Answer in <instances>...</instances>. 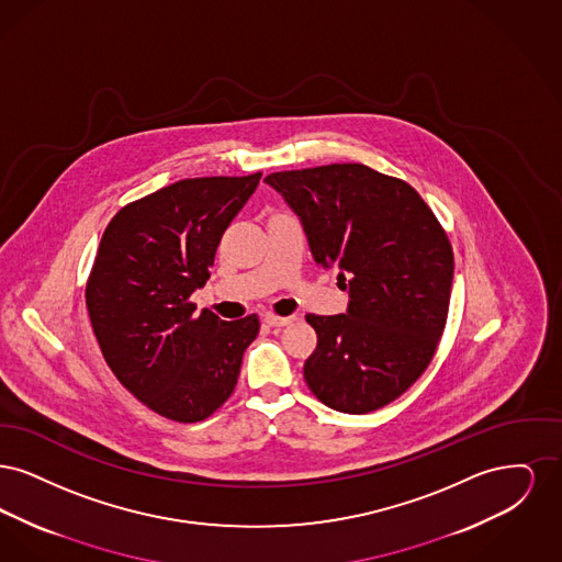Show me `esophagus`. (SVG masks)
<instances>
[{"mask_svg": "<svg viewBox=\"0 0 562 562\" xmlns=\"http://www.w3.org/2000/svg\"><path fill=\"white\" fill-rule=\"evenodd\" d=\"M263 321L268 322L271 328H282V326H289L293 324L294 316H286V318H280V316H273V314H266Z\"/></svg>", "mask_w": 562, "mask_h": 562, "instance_id": "obj_1", "label": "esophagus"}]
</instances>
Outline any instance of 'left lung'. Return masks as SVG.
Instances as JSON below:
<instances>
[{
  "label": "left lung",
  "mask_w": 562,
  "mask_h": 562,
  "mask_svg": "<svg viewBox=\"0 0 562 562\" xmlns=\"http://www.w3.org/2000/svg\"><path fill=\"white\" fill-rule=\"evenodd\" d=\"M324 269L339 268L346 314L305 316L318 346L303 376L326 406L364 415L404 394L445 330L453 250L422 195L364 164L266 177Z\"/></svg>",
  "instance_id": "8db88e82"
}]
</instances>
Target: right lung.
Instances as JSON below:
<instances>
[{
    "instance_id": "right-lung-1",
    "label": "right lung",
    "mask_w": 562,
    "mask_h": 562,
    "mask_svg": "<svg viewBox=\"0 0 562 562\" xmlns=\"http://www.w3.org/2000/svg\"><path fill=\"white\" fill-rule=\"evenodd\" d=\"M248 177L186 179L111 218L86 286L109 369L166 419L211 417L238 383L259 318L225 322L189 301L211 278L221 236L255 193Z\"/></svg>"
}]
</instances>
